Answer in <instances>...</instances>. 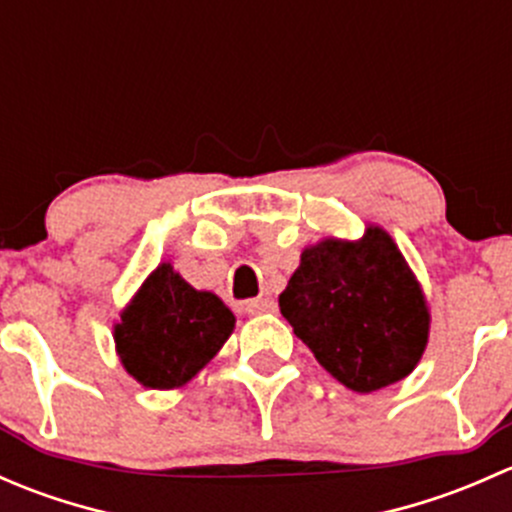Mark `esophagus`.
<instances>
[{
	"label": "esophagus",
	"instance_id": "34e87169",
	"mask_svg": "<svg viewBox=\"0 0 512 512\" xmlns=\"http://www.w3.org/2000/svg\"><path fill=\"white\" fill-rule=\"evenodd\" d=\"M277 304L272 302L270 297H260V299H247L245 302V312L252 314V317H257V314H270L275 312Z\"/></svg>",
	"mask_w": 512,
	"mask_h": 512
}]
</instances>
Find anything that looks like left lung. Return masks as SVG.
Wrapping results in <instances>:
<instances>
[{"label":"left lung","instance_id":"obj_1","mask_svg":"<svg viewBox=\"0 0 512 512\" xmlns=\"http://www.w3.org/2000/svg\"><path fill=\"white\" fill-rule=\"evenodd\" d=\"M280 312L314 359L359 394L409 376L428 342L421 287L381 227L359 242L307 247Z\"/></svg>","mask_w":512,"mask_h":512}]
</instances>
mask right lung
Segmentation results:
<instances>
[{
    "mask_svg": "<svg viewBox=\"0 0 512 512\" xmlns=\"http://www.w3.org/2000/svg\"><path fill=\"white\" fill-rule=\"evenodd\" d=\"M232 327L223 299L193 289L163 262L121 314L113 337L133 379L148 389H175L220 352Z\"/></svg>",
    "mask_w": 512,
    "mask_h": 512,
    "instance_id": "add662e5",
    "label": "right lung"
}]
</instances>
